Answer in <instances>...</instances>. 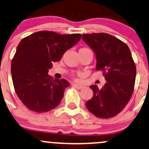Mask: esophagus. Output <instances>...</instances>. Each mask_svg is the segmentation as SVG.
Masks as SVG:
<instances>
[{
  "label": "esophagus",
  "instance_id": "1",
  "mask_svg": "<svg viewBox=\"0 0 149 149\" xmlns=\"http://www.w3.org/2000/svg\"><path fill=\"white\" fill-rule=\"evenodd\" d=\"M72 86H74V87H76V88H77L78 89H82V88H83V86L77 84V83H73V84H72Z\"/></svg>",
  "mask_w": 149,
  "mask_h": 149
}]
</instances>
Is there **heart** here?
<instances>
[{"label":"heart","mask_w":149,"mask_h":149,"mask_svg":"<svg viewBox=\"0 0 149 149\" xmlns=\"http://www.w3.org/2000/svg\"><path fill=\"white\" fill-rule=\"evenodd\" d=\"M85 49V48H81V49Z\"/></svg>","instance_id":"1"}]
</instances>
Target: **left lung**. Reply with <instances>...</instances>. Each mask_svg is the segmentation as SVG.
I'll list each match as a JSON object with an SVG mask.
<instances>
[{
  "label": "left lung",
  "instance_id": "obj_1",
  "mask_svg": "<svg viewBox=\"0 0 149 149\" xmlns=\"http://www.w3.org/2000/svg\"><path fill=\"white\" fill-rule=\"evenodd\" d=\"M83 40L95 53L96 70L103 73L106 83L101 89L93 85V96L86 103L99 118L113 117L123 110L134 89L136 65L125 42L107 33L84 34Z\"/></svg>",
  "mask_w": 149,
  "mask_h": 149
}]
</instances>
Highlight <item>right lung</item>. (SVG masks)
<instances>
[{
  "mask_svg": "<svg viewBox=\"0 0 149 149\" xmlns=\"http://www.w3.org/2000/svg\"><path fill=\"white\" fill-rule=\"evenodd\" d=\"M81 38V34L40 31L20 41L11 63V74L15 91L27 109L42 113L59 104L70 83L63 78L54 80L49 69Z\"/></svg>",
  "mask_w": 149,
  "mask_h": 149,
  "instance_id": "obj_1",
  "label": "right lung"
}]
</instances>
